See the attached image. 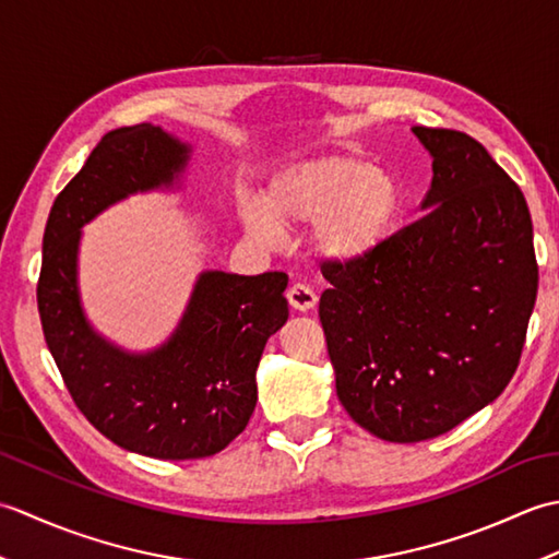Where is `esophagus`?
<instances>
[{
  "label": "esophagus",
  "mask_w": 559,
  "mask_h": 559,
  "mask_svg": "<svg viewBox=\"0 0 559 559\" xmlns=\"http://www.w3.org/2000/svg\"><path fill=\"white\" fill-rule=\"evenodd\" d=\"M288 302L293 310L298 312H310L317 305V293L312 288H307L305 283H295V286L288 288Z\"/></svg>",
  "instance_id": "34e87169"
}]
</instances>
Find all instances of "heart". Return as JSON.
Instances as JSON below:
<instances>
[{
  "label": "heart",
  "instance_id": "b5f03b06",
  "mask_svg": "<svg viewBox=\"0 0 559 559\" xmlns=\"http://www.w3.org/2000/svg\"><path fill=\"white\" fill-rule=\"evenodd\" d=\"M403 206L394 175L353 153H322L271 175L264 209L242 201L245 233L261 245L278 240V228H312V247L326 264L360 266L374 259L394 233Z\"/></svg>",
  "mask_w": 559,
  "mask_h": 559
}]
</instances>
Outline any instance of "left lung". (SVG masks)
<instances>
[{"label":"left lung","instance_id":"1","mask_svg":"<svg viewBox=\"0 0 559 559\" xmlns=\"http://www.w3.org/2000/svg\"><path fill=\"white\" fill-rule=\"evenodd\" d=\"M432 156L423 218L360 266H329L319 322L350 418L423 442L488 406L514 377L538 293L526 199L476 139L413 127Z\"/></svg>","mask_w":559,"mask_h":559}]
</instances>
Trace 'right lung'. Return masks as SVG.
Segmentation results:
<instances>
[{
	"instance_id": "obj_1",
	"label": "right lung",
	"mask_w": 559,
	"mask_h": 559,
	"mask_svg": "<svg viewBox=\"0 0 559 559\" xmlns=\"http://www.w3.org/2000/svg\"><path fill=\"white\" fill-rule=\"evenodd\" d=\"M189 151L148 122L105 134L55 199L38 281L45 343L79 411L117 447L165 461L213 456L245 430L261 353L288 322L283 271H204L156 350L127 353L88 324L76 281L81 228L129 194L173 187Z\"/></svg>"
}]
</instances>
